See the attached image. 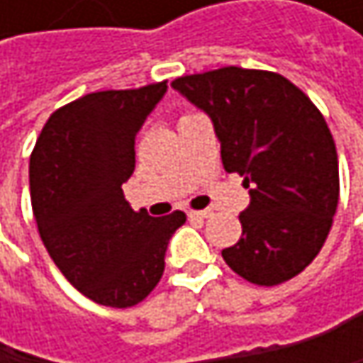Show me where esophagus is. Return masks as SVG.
<instances>
[{
  "instance_id": "obj_1",
  "label": "esophagus",
  "mask_w": 363,
  "mask_h": 363,
  "mask_svg": "<svg viewBox=\"0 0 363 363\" xmlns=\"http://www.w3.org/2000/svg\"><path fill=\"white\" fill-rule=\"evenodd\" d=\"M208 216H212V212H210V210H199V212H189V218H195V220H203V218H208Z\"/></svg>"
}]
</instances>
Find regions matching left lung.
Masks as SVG:
<instances>
[{
  "label": "left lung",
  "mask_w": 363,
  "mask_h": 363,
  "mask_svg": "<svg viewBox=\"0 0 363 363\" xmlns=\"http://www.w3.org/2000/svg\"><path fill=\"white\" fill-rule=\"evenodd\" d=\"M172 88L203 111L227 172L244 177L250 203L225 262L258 286L298 275L322 250L338 206V157L326 119L286 77L225 67Z\"/></svg>",
  "instance_id": "8db88e82"
}]
</instances>
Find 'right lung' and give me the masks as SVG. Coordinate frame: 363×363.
I'll return each mask as SVG.
<instances>
[{"instance_id":"right-lung-1","label":"right lung","mask_w":363,"mask_h":363,"mask_svg":"<svg viewBox=\"0 0 363 363\" xmlns=\"http://www.w3.org/2000/svg\"><path fill=\"white\" fill-rule=\"evenodd\" d=\"M166 92L162 82L86 94L50 115L31 155L41 242L60 273L105 307H132L157 286L170 238L186 220L134 212L121 189L136 166V134Z\"/></svg>"}]
</instances>
